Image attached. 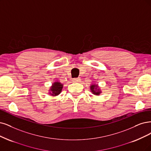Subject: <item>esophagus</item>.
Instances as JSON below:
<instances>
[{"mask_svg":"<svg viewBox=\"0 0 151 151\" xmlns=\"http://www.w3.org/2000/svg\"><path fill=\"white\" fill-rule=\"evenodd\" d=\"M80 80V78H73L72 80L73 82H78V81H79Z\"/></svg>","mask_w":151,"mask_h":151,"instance_id":"34e87169","label":"esophagus"}]
</instances>
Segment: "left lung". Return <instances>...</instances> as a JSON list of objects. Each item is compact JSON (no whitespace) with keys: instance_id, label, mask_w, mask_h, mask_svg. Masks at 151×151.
<instances>
[{"instance_id":"8db88e82","label":"left lung","mask_w":151,"mask_h":151,"mask_svg":"<svg viewBox=\"0 0 151 151\" xmlns=\"http://www.w3.org/2000/svg\"><path fill=\"white\" fill-rule=\"evenodd\" d=\"M98 85H92L90 86V90L93 94H95V95H99L100 93H101V90L98 88Z\"/></svg>"}]
</instances>
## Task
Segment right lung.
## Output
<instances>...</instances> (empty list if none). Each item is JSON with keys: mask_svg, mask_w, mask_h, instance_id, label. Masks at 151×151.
Here are the masks:
<instances>
[{"mask_svg": "<svg viewBox=\"0 0 151 151\" xmlns=\"http://www.w3.org/2000/svg\"><path fill=\"white\" fill-rule=\"evenodd\" d=\"M63 86V84H61L60 82L55 81V83H53L52 86L50 88V92L49 93L53 96H57L61 92Z\"/></svg>", "mask_w": 151, "mask_h": 151, "instance_id": "obj_1", "label": "right lung"}]
</instances>
